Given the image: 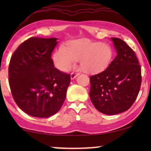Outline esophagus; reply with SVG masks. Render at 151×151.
<instances>
[{
  "label": "esophagus",
  "instance_id": "34e87169",
  "mask_svg": "<svg viewBox=\"0 0 151 151\" xmlns=\"http://www.w3.org/2000/svg\"><path fill=\"white\" fill-rule=\"evenodd\" d=\"M78 76H79V73H74V72H73V73H71V80L75 79V78Z\"/></svg>",
  "mask_w": 151,
  "mask_h": 151
}]
</instances>
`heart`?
Segmentation results:
<instances>
[{
    "label": "heart",
    "instance_id": "b5f03b06",
    "mask_svg": "<svg viewBox=\"0 0 151 151\" xmlns=\"http://www.w3.org/2000/svg\"><path fill=\"white\" fill-rule=\"evenodd\" d=\"M113 49L110 45L88 39L69 40L66 47L60 45L52 55L55 67L62 72H67L76 61L79 60L84 71L97 73L109 67L113 57Z\"/></svg>",
    "mask_w": 151,
    "mask_h": 151
}]
</instances>
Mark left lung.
I'll return each mask as SVG.
<instances>
[{
	"label": "left lung",
	"instance_id": "8db88e82",
	"mask_svg": "<svg viewBox=\"0 0 151 151\" xmlns=\"http://www.w3.org/2000/svg\"><path fill=\"white\" fill-rule=\"evenodd\" d=\"M117 55L106 69L90 77V99L106 115L127 111L135 102L142 82L141 67L135 53L121 39L111 38Z\"/></svg>",
	"mask_w": 151,
	"mask_h": 151
}]
</instances>
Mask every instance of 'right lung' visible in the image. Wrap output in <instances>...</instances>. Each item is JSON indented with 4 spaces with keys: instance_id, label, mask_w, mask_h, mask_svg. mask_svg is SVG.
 Segmentation results:
<instances>
[{
    "instance_id": "obj_1",
    "label": "right lung",
    "mask_w": 151,
    "mask_h": 151,
    "mask_svg": "<svg viewBox=\"0 0 151 151\" xmlns=\"http://www.w3.org/2000/svg\"><path fill=\"white\" fill-rule=\"evenodd\" d=\"M55 38L32 37L22 42L12 55L9 83L18 106L31 116L49 117L65 100L71 82L69 74L54 67L51 53Z\"/></svg>"
}]
</instances>
